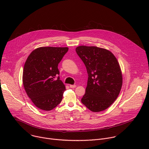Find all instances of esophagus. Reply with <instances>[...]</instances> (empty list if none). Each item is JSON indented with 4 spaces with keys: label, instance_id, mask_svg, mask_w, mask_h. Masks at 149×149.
<instances>
[{
    "label": "esophagus",
    "instance_id": "obj_1",
    "mask_svg": "<svg viewBox=\"0 0 149 149\" xmlns=\"http://www.w3.org/2000/svg\"><path fill=\"white\" fill-rule=\"evenodd\" d=\"M70 87L71 88H75V87H77V86H75V85H70Z\"/></svg>",
    "mask_w": 149,
    "mask_h": 149
}]
</instances>
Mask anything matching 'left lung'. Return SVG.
<instances>
[{
	"mask_svg": "<svg viewBox=\"0 0 149 149\" xmlns=\"http://www.w3.org/2000/svg\"><path fill=\"white\" fill-rule=\"evenodd\" d=\"M76 52L88 74L86 93L82 103L93 112L109 108L117 98L123 84V75L114 54L104 48L79 46Z\"/></svg>",
	"mask_w": 149,
	"mask_h": 149,
	"instance_id": "8db88e82",
	"label": "left lung"
}]
</instances>
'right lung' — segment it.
I'll return each instance as SVG.
<instances>
[{
  "label": "right lung",
  "mask_w": 149,
  "mask_h": 149,
  "mask_svg": "<svg viewBox=\"0 0 149 149\" xmlns=\"http://www.w3.org/2000/svg\"><path fill=\"white\" fill-rule=\"evenodd\" d=\"M68 47H42L34 49L24 65L22 81L25 90L38 109L50 111L61 102L65 86L55 77L58 65Z\"/></svg>",
  "instance_id": "right-lung-1"
}]
</instances>
